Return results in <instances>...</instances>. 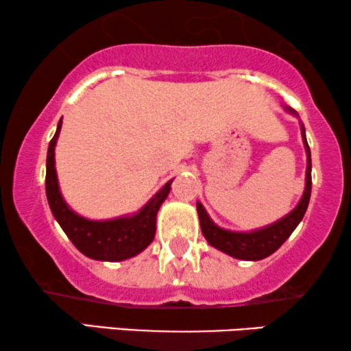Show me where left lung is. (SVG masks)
Masks as SVG:
<instances>
[{"label":"left lung","mask_w":351,"mask_h":351,"mask_svg":"<svg viewBox=\"0 0 351 351\" xmlns=\"http://www.w3.org/2000/svg\"><path fill=\"white\" fill-rule=\"evenodd\" d=\"M285 110L296 117L293 108L285 106ZM301 136H303L306 155H308V167H306V188L298 206L290 214L283 217V219L264 228L252 230V232H230V230L220 228L219 225H215L210 220V217L207 215L202 204L197 202L196 207L199 221H201V230L208 245L217 247V250L225 252V254L237 257V259L261 261L264 257L274 254L287 241L288 237L293 233V230L298 227L300 221L303 220L304 212L309 204V197H311V150H309L308 141H306L303 124H301Z\"/></svg>","instance_id":"1"}]
</instances>
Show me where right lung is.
I'll use <instances>...</instances> for the list:
<instances>
[{"label": "right lung", "instance_id": "add662e5", "mask_svg": "<svg viewBox=\"0 0 351 351\" xmlns=\"http://www.w3.org/2000/svg\"><path fill=\"white\" fill-rule=\"evenodd\" d=\"M63 118L58 121L55 136L50 141L47 154V176L45 189L47 199L55 219L73 245L84 256L95 261H118L130 259L144 251L155 237V221L157 212L162 202L165 201L171 189V181L163 186L139 212L130 217H118L112 220H87L71 210L64 202L58 186V176L55 168V145L61 131Z\"/></svg>", "mask_w": 351, "mask_h": 351}]
</instances>
